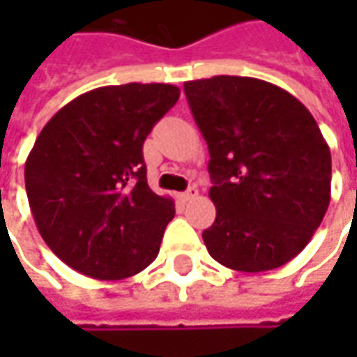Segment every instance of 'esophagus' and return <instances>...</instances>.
<instances>
[{
  "label": "esophagus",
  "instance_id": "34e87169",
  "mask_svg": "<svg viewBox=\"0 0 357 357\" xmlns=\"http://www.w3.org/2000/svg\"><path fill=\"white\" fill-rule=\"evenodd\" d=\"M197 195H199V188H197V186H188L181 197H183V200H190V199H195Z\"/></svg>",
  "mask_w": 357,
  "mask_h": 357
}]
</instances>
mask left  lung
<instances>
[{"label":"left lung","mask_w":357,"mask_h":357,"mask_svg":"<svg viewBox=\"0 0 357 357\" xmlns=\"http://www.w3.org/2000/svg\"><path fill=\"white\" fill-rule=\"evenodd\" d=\"M185 93L211 153L208 254L240 272L284 266L330 204L332 155L316 119L294 95L254 77L186 81Z\"/></svg>","instance_id":"8db88e82"}]
</instances>
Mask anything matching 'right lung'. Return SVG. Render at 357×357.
Listing matches in <instances>:
<instances>
[{
	"instance_id": "right-lung-1",
	"label": "right lung",
	"mask_w": 357,
	"mask_h": 357,
	"mask_svg": "<svg viewBox=\"0 0 357 357\" xmlns=\"http://www.w3.org/2000/svg\"><path fill=\"white\" fill-rule=\"evenodd\" d=\"M178 95L169 83L99 87L39 132L25 190L41 238L69 268L123 280L157 258L174 202L146 185L143 143Z\"/></svg>"
}]
</instances>
